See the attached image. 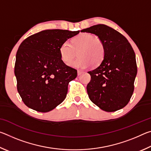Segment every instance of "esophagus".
Segmentation results:
<instances>
[{
	"instance_id": "obj_1",
	"label": "esophagus",
	"mask_w": 151,
	"mask_h": 151,
	"mask_svg": "<svg viewBox=\"0 0 151 151\" xmlns=\"http://www.w3.org/2000/svg\"><path fill=\"white\" fill-rule=\"evenodd\" d=\"M82 73H83V71H81V70H77V74H78V76H79V75H81Z\"/></svg>"
}]
</instances>
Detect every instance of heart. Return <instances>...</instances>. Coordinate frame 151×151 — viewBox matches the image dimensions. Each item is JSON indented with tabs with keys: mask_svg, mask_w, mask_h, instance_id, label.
Here are the masks:
<instances>
[{
	"mask_svg": "<svg viewBox=\"0 0 151 151\" xmlns=\"http://www.w3.org/2000/svg\"><path fill=\"white\" fill-rule=\"evenodd\" d=\"M78 52L79 58L70 63L72 67L84 69L91 66L96 67L103 63L106 48L103 40L88 32L81 33L73 38L70 44L63 42L59 48L60 58L66 65L70 62Z\"/></svg>",
	"mask_w": 151,
	"mask_h": 151,
	"instance_id": "b5f03b06",
	"label": "heart"
}]
</instances>
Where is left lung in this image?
I'll return each mask as SVG.
<instances>
[{
	"label": "left lung",
	"instance_id": "left-lung-1",
	"mask_svg": "<svg viewBox=\"0 0 151 151\" xmlns=\"http://www.w3.org/2000/svg\"><path fill=\"white\" fill-rule=\"evenodd\" d=\"M98 36L105 45L104 60L88 72L91 81L86 86L89 99L99 108L114 112L129 103L134 91L137 73L135 54L123 35L105 24H96L82 30Z\"/></svg>",
	"mask_w": 151,
	"mask_h": 151
}]
</instances>
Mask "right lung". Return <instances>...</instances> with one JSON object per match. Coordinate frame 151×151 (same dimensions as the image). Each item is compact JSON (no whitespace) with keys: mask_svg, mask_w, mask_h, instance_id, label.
I'll return each mask as SVG.
<instances>
[{"mask_svg":"<svg viewBox=\"0 0 151 151\" xmlns=\"http://www.w3.org/2000/svg\"><path fill=\"white\" fill-rule=\"evenodd\" d=\"M68 30H45L22 42L16 55L14 74L23 103L35 111H52L65 100L69 82L77 70L61 60L63 42L79 33Z\"/></svg>","mask_w":151,"mask_h":151,"instance_id":"right-lung-1","label":"right lung"}]
</instances>
